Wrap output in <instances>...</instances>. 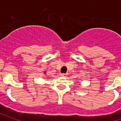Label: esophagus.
<instances>
[{"label": "esophagus", "mask_w": 121, "mask_h": 121, "mask_svg": "<svg viewBox=\"0 0 121 121\" xmlns=\"http://www.w3.org/2000/svg\"><path fill=\"white\" fill-rule=\"evenodd\" d=\"M61 76L66 77V73H61Z\"/></svg>", "instance_id": "obj_1"}]
</instances>
